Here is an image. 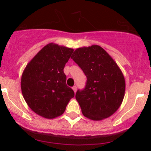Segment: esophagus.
Listing matches in <instances>:
<instances>
[{"label": "esophagus", "instance_id": "obj_1", "mask_svg": "<svg viewBox=\"0 0 151 151\" xmlns=\"http://www.w3.org/2000/svg\"><path fill=\"white\" fill-rule=\"evenodd\" d=\"M72 89H73V91H74V93L77 92V86H73Z\"/></svg>", "mask_w": 151, "mask_h": 151}]
</instances>
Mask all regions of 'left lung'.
I'll return each instance as SVG.
<instances>
[{
    "label": "left lung",
    "instance_id": "obj_1",
    "mask_svg": "<svg viewBox=\"0 0 151 151\" xmlns=\"http://www.w3.org/2000/svg\"><path fill=\"white\" fill-rule=\"evenodd\" d=\"M71 58L87 77L84 89L75 98L86 118L101 121L115 113L122 103L125 79L117 63L99 45L78 48Z\"/></svg>",
    "mask_w": 151,
    "mask_h": 151
}]
</instances>
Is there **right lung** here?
I'll return each mask as SVG.
<instances>
[{"label": "right lung", "mask_w": 151, "mask_h": 151, "mask_svg": "<svg viewBox=\"0 0 151 151\" xmlns=\"http://www.w3.org/2000/svg\"><path fill=\"white\" fill-rule=\"evenodd\" d=\"M74 50L50 43L25 67L21 79L22 96L39 115L52 119L64 112L74 92L67 86L65 65Z\"/></svg>", "instance_id": "right-lung-1"}]
</instances>
